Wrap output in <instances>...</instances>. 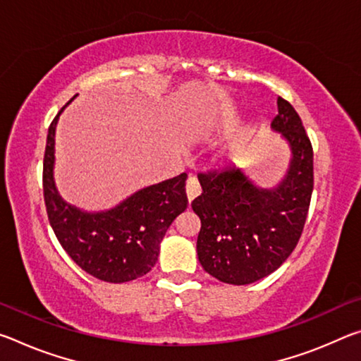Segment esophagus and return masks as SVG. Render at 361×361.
Wrapping results in <instances>:
<instances>
[{"label":"esophagus","mask_w":361,"mask_h":361,"mask_svg":"<svg viewBox=\"0 0 361 361\" xmlns=\"http://www.w3.org/2000/svg\"><path fill=\"white\" fill-rule=\"evenodd\" d=\"M200 194V185L195 176H189L188 181H186V195H188V200L189 202H192V200L197 197Z\"/></svg>","instance_id":"esophagus-1"}]
</instances>
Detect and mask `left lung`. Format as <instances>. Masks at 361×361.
Wrapping results in <instances>:
<instances>
[{"label": "left lung", "instance_id": "8db88e82", "mask_svg": "<svg viewBox=\"0 0 361 361\" xmlns=\"http://www.w3.org/2000/svg\"><path fill=\"white\" fill-rule=\"evenodd\" d=\"M271 127L282 133L291 159L283 180L264 189L235 166L200 173L202 194L192 200L200 218L197 256L219 282L248 285L283 264L298 245L314 189V151L288 102L277 99Z\"/></svg>", "mask_w": 361, "mask_h": 361}]
</instances>
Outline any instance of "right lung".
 Here are the masks:
<instances>
[{"label":"right lung","instance_id":"add662e5","mask_svg":"<svg viewBox=\"0 0 361 361\" xmlns=\"http://www.w3.org/2000/svg\"><path fill=\"white\" fill-rule=\"evenodd\" d=\"M65 106L49 127L42 166L49 223L60 245L82 271L103 282H130L154 267L169 226L186 210L188 175L140 189L111 210L90 213L70 205L60 197L54 181L56 127Z\"/></svg>","mask_w":361,"mask_h":361}]
</instances>
